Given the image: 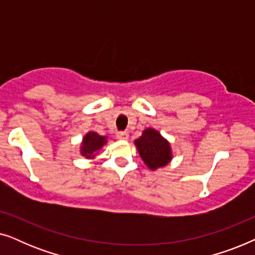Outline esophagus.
Instances as JSON below:
<instances>
[{"label":"esophagus","mask_w":255,"mask_h":255,"mask_svg":"<svg viewBox=\"0 0 255 255\" xmlns=\"http://www.w3.org/2000/svg\"><path fill=\"white\" fill-rule=\"evenodd\" d=\"M116 137L117 139H120V140H127L128 138V133L127 131H118L116 133Z\"/></svg>","instance_id":"34e87169"}]
</instances>
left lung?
Segmentation results:
<instances>
[{
  "mask_svg": "<svg viewBox=\"0 0 255 255\" xmlns=\"http://www.w3.org/2000/svg\"><path fill=\"white\" fill-rule=\"evenodd\" d=\"M139 154L151 169L166 166L172 159L169 142L154 128H146L141 137L135 139Z\"/></svg>",
  "mask_w": 255,
  "mask_h": 255,
  "instance_id": "left-lung-1",
  "label": "left lung"
}]
</instances>
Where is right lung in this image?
Segmentation results:
<instances>
[{
    "instance_id": "right-lung-1",
    "label": "right lung",
    "mask_w": 255,
    "mask_h": 255,
    "mask_svg": "<svg viewBox=\"0 0 255 255\" xmlns=\"http://www.w3.org/2000/svg\"><path fill=\"white\" fill-rule=\"evenodd\" d=\"M107 142V137L97 134L96 132H88L86 137L83 138L82 146H81V154L86 158H94L95 152L102 147Z\"/></svg>"
}]
</instances>
